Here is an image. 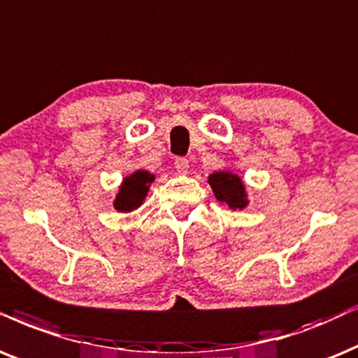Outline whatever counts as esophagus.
<instances>
[{
	"mask_svg": "<svg viewBox=\"0 0 358 358\" xmlns=\"http://www.w3.org/2000/svg\"><path fill=\"white\" fill-rule=\"evenodd\" d=\"M174 168L178 169L179 174H185V173H187V169H189V161L185 159V157H176Z\"/></svg>",
	"mask_w": 358,
	"mask_h": 358,
	"instance_id": "1",
	"label": "esophagus"
}]
</instances>
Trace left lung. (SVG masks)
<instances>
[{
  "mask_svg": "<svg viewBox=\"0 0 358 358\" xmlns=\"http://www.w3.org/2000/svg\"><path fill=\"white\" fill-rule=\"evenodd\" d=\"M208 184L215 194L217 201L225 202L230 208H245L248 206L247 190L238 176L230 171H219L208 176Z\"/></svg>",
  "mask_w": 358,
  "mask_h": 358,
  "instance_id": "obj_1",
  "label": "left lung"
}]
</instances>
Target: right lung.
I'll use <instances>...</instances> for the list:
<instances>
[{
    "mask_svg": "<svg viewBox=\"0 0 358 358\" xmlns=\"http://www.w3.org/2000/svg\"><path fill=\"white\" fill-rule=\"evenodd\" d=\"M155 180V174H150L148 171H134L128 178L123 179L120 185L117 197L113 201V207L118 212H133L141 206L148 196L150 185Z\"/></svg>",
    "mask_w": 358,
    "mask_h": 358,
    "instance_id": "add662e5",
    "label": "right lung"
}]
</instances>
